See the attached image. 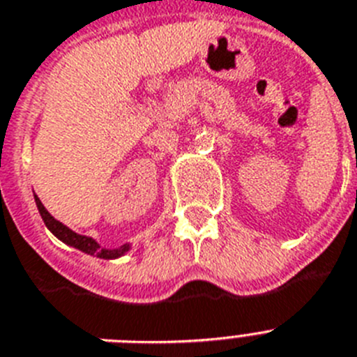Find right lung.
I'll return each mask as SVG.
<instances>
[{
  "label": "right lung",
  "mask_w": 357,
  "mask_h": 357,
  "mask_svg": "<svg viewBox=\"0 0 357 357\" xmlns=\"http://www.w3.org/2000/svg\"><path fill=\"white\" fill-rule=\"evenodd\" d=\"M36 199V205H38V211H40L41 218H43L45 225L49 227V230L52 232L56 238H59L63 243L70 245L74 248H79L83 252L91 254V256H98V257H103V259H114V257H119L128 250V245H123L119 248H114V250H109V248H101L100 245L96 243L92 238H86V236L82 234H76V232H72L68 227H65L63 223H59L58 220H54L52 215L47 212V208L43 206V203L40 202V197L34 196Z\"/></svg>",
  "instance_id": "obj_1"
}]
</instances>
